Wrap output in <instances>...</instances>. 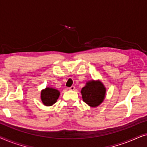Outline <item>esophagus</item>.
<instances>
[{
    "label": "esophagus",
    "mask_w": 147,
    "mask_h": 147,
    "mask_svg": "<svg viewBox=\"0 0 147 147\" xmlns=\"http://www.w3.org/2000/svg\"><path fill=\"white\" fill-rule=\"evenodd\" d=\"M69 90H75V87H74V86H71V87L69 88Z\"/></svg>",
    "instance_id": "1"
}]
</instances>
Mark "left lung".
Here are the masks:
<instances>
[{"label":"left lung","instance_id":"left-lung-1","mask_svg":"<svg viewBox=\"0 0 147 147\" xmlns=\"http://www.w3.org/2000/svg\"><path fill=\"white\" fill-rule=\"evenodd\" d=\"M83 101L91 107H96L104 101L106 88L99 80L89 81L81 90Z\"/></svg>","mask_w":147,"mask_h":147}]
</instances>
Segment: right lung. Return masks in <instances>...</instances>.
<instances>
[{"label": "right lung", "instance_id": "1", "mask_svg": "<svg viewBox=\"0 0 147 147\" xmlns=\"http://www.w3.org/2000/svg\"><path fill=\"white\" fill-rule=\"evenodd\" d=\"M59 94V90L53 88H46L41 92V101L45 106H52L57 102Z\"/></svg>", "mask_w": 147, "mask_h": 147}]
</instances>
